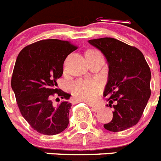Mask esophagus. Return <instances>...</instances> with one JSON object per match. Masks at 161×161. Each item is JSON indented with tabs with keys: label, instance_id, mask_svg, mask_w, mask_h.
Segmentation results:
<instances>
[{
	"label": "esophagus",
	"instance_id": "esophagus-1",
	"mask_svg": "<svg viewBox=\"0 0 161 161\" xmlns=\"http://www.w3.org/2000/svg\"><path fill=\"white\" fill-rule=\"evenodd\" d=\"M92 111H94V112H98L101 110V107H98V106H91Z\"/></svg>",
	"mask_w": 161,
	"mask_h": 161
}]
</instances>
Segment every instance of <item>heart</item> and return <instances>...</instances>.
Instances as JSON below:
<instances>
[{
    "label": "heart",
    "instance_id": "obj_1",
    "mask_svg": "<svg viewBox=\"0 0 161 161\" xmlns=\"http://www.w3.org/2000/svg\"><path fill=\"white\" fill-rule=\"evenodd\" d=\"M89 53H99L97 50H91ZM71 92L80 101L94 103L101 91V84L97 80H79L71 84Z\"/></svg>",
    "mask_w": 161,
    "mask_h": 161
}]
</instances>
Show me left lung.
Here are the masks:
<instances>
[{
    "label": "left lung",
    "instance_id": "1",
    "mask_svg": "<svg viewBox=\"0 0 161 161\" xmlns=\"http://www.w3.org/2000/svg\"><path fill=\"white\" fill-rule=\"evenodd\" d=\"M103 53L108 63V80L103 96L114 108L106 130L120 132L135 125L151 96V70L139 49L115 38L89 41Z\"/></svg>",
    "mask_w": 161,
    "mask_h": 161
}]
</instances>
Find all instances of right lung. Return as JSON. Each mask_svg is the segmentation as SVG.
<instances>
[{"instance_id": "1", "label": "right lung", "mask_w": 161, "mask_h": 161, "mask_svg": "<svg viewBox=\"0 0 161 161\" xmlns=\"http://www.w3.org/2000/svg\"><path fill=\"white\" fill-rule=\"evenodd\" d=\"M77 48L67 41L42 40L27 45L18 55L11 87L22 116L40 134L55 135L68 125L71 94L56 86L66 58ZM54 96L64 100L54 104Z\"/></svg>"}]
</instances>
